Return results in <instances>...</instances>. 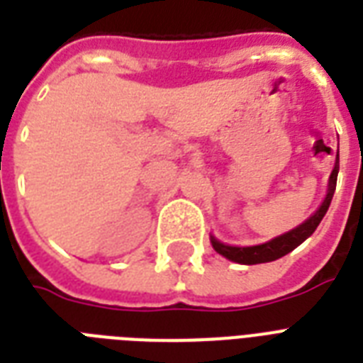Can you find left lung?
<instances>
[{"instance_id": "obj_1", "label": "left lung", "mask_w": 363, "mask_h": 363, "mask_svg": "<svg viewBox=\"0 0 363 363\" xmlns=\"http://www.w3.org/2000/svg\"><path fill=\"white\" fill-rule=\"evenodd\" d=\"M337 173H339V152L337 162L333 167L332 175H330V184H328V194L322 205L318 207L315 215L309 216L303 224H299L298 228H294L288 233H282L279 238L271 239V241L264 242V245H254V247H232V245H224L215 235H211V242L216 252L222 254L224 258L232 259L235 264L242 265H254V264H265V262H273L282 256H286L288 252H292L294 248L299 247L307 238H311L315 230L318 228L320 220L328 213V207L332 203L333 192H335V184H337Z\"/></svg>"}]
</instances>
